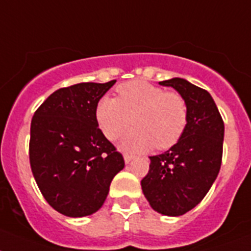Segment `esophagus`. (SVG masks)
I'll return each instance as SVG.
<instances>
[{"instance_id":"1","label":"esophagus","mask_w":251,"mask_h":251,"mask_svg":"<svg viewBox=\"0 0 251 251\" xmlns=\"http://www.w3.org/2000/svg\"><path fill=\"white\" fill-rule=\"evenodd\" d=\"M134 156H132V155L129 154H124V161H126V164H128V163H130V161L133 160Z\"/></svg>"}]
</instances>
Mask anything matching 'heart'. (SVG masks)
Masks as SVG:
<instances>
[{"instance_id":"b5f03b06","label":"heart","mask_w":251,"mask_h":251,"mask_svg":"<svg viewBox=\"0 0 251 251\" xmlns=\"http://www.w3.org/2000/svg\"><path fill=\"white\" fill-rule=\"evenodd\" d=\"M118 99L103 96L95 117L105 137L115 138L133 122L134 128L121 140L128 151H146L155 145L167 150L181 140L187 126V105L181 95L167 92L145 80H130L118 86Z\"/></svg>"}]
</instances>
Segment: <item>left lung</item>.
Wrapping results in <instances>:
<instances>
[{
    "instance_id": "8db88e82",
    "label": "left lung",
    "mask_w": 251,
    "mask_h": 251,
    "mask_svg": "<svg viewBox=\"0 0 251 251\" xmlns=\"http://www.w3.org/2000/svg\"><path fill=\"white\" fill-rule=\"evenodd\" d=\"M159 84L175 88L183 97L187 126L175 146L150 156V169L141 181V187L155 212L178 217L201 201L218 176L225 123L208 91L182 78Z\"/></svg>"
}]
</instances>
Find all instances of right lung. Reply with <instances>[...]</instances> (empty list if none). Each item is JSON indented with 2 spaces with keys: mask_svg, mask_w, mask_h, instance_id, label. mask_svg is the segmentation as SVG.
I'll use <instances>...</instances> for the list:
<instances>
[{
  "mask_svg": "<svg viewBox=\"0 0 251 251\" xmlns=\"http://www.w3.org/2000/svg\"><path fill=\"white\" fill-rule=\"evenodd\" d=\"M117 80L78 83L55 91L30 124L29 160L46 201L66 217L102 206L124 159L99 128L95 110Z\"/></svg>",
  "mask_w": 251,
  "mask_h": 251,
  "instance_id": "1",
  "label": "right lung"
}]
</instances>
